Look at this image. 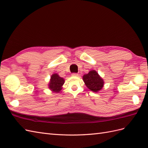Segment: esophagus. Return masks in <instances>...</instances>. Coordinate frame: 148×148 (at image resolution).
Returning <instances> with one entry per match:
<instances>
[{"label":"esophagus","instance_id":"1","mask_svg":"<svg viewBox=\"0 0 148 148\" xmlns=\"http://www.w3.org/2000/svg\"><path fill=\"white\" fill-rule=\"evenodd\" d=\"M72 76H78V74H77V73H72Z\"/></svg>","mask_w":148,"mask_h":148}]
</instances>
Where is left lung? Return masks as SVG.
I'll list each match as a JSON object with an SVG mask.
<instances>
[{
  "instance_id": "1",
  "label": "left lung",
  "mask_w": 148,
  "mask_h": 148,
  "mask_svg": "<svg viewBox=\"0 0 148 148\" xmlns=\"http://www.w3.org/2000/svg\"><path fill=\"white\" fill-rule=\"evenodd\" d=\"M83 81L86 86L90 90L97 92L102 88L103 81L95 71H91L88 74L83 76Z\"/></svg>"
}]
</instances>
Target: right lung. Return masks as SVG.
I'll return each mask as SVG.
<instances>
[{
    "mask_svg": "<svg viewBox=\"0 0 148 148\" xmlns=\"http://www.w3.org/2000/svg\"><path fill=\"white\" fill-rule=\"evenodd\" d=\"M64 84V79L60 77L57 74H53L49 84V88L54 92L58 93L62 90V86Z\"/></svg>",
    "mask_w": 148,
    "mask_h": 148,
    "instance_id": "obj_1",
    "label": "right lung"
}]
</instances>
